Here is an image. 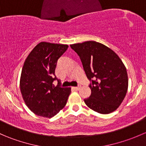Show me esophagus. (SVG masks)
Returning a JSON list of instances; mask_svg holds the SVG:
<instances>
[{"mask_svg":"<svg viewBox=\"0 0 146 146\" xmlns=\"http://www.w3.org/2000/svg\"><path fill=\"white\" fill-rule=\"evenodd\" d=\"M80 88H81V86H80V85H78V86L77 87H73V89L76 90H79L80 89Z\"/></svg>","mask_w":146,"mask_h":146,"instance_id":"obj_1","label":"esophagus"}]
</instances>
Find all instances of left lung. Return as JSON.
<instances>
[{"instance_id": "8db88e82", "label": "left lung", "mask_w": 146, "mask_h": 146, "mask_svg": "<svg viewBox=\"0 0 146 146\" xmlns=\"http://www.w3.org/2000/svg\"><path fill=\"white\" fill-rule=\"evenodd\" d=\"M80 56L91 95L84 100L89 108L100 114L115 111L128 90V75L121 60L114 51L95 41L70 45Z\"/></svg>"}]
</instances>
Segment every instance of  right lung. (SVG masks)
Instances as JSON below:
<instances>
[{
  "instance_id": "1",
  "label": "right lung",
  "mask_w": 146,
  "mask_h": 146,
  "mask_svg": "<svg viewBox=\"0 0 146 146\" xmlns=\"http://www.w3.org/2000/svg\"><path fill=\"white\" fill-rule=\"evenodd\" d=\"M67 44L42 42L29 53L20 76V88L28 108L40 117H51L62 110L70 94V88H62L55 76L58 58L67 50ZM58 80V85L52 84Z\"/></svg>"
}]
</instances>
